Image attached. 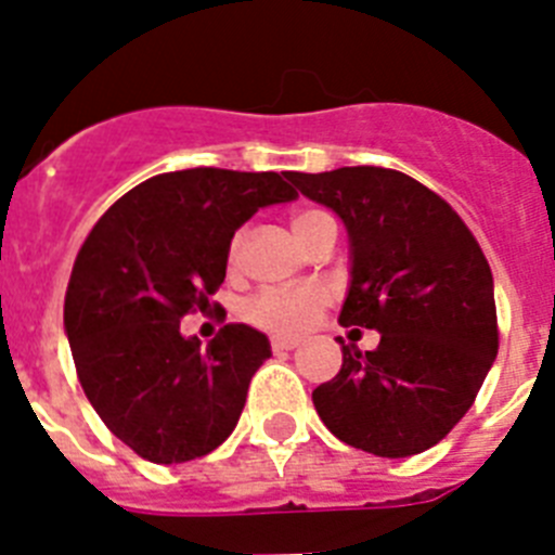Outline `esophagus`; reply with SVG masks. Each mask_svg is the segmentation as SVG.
<instances>
[{
	"instance_id": "esophagus-1",
	"label": "esophagus",
	"mask_w": 555,
	"mask_h": 555,
	"mask_svg": "<svg viewBox=\"0 0 555 555\" xmlns=\"http://www.w3.org/2000/svg\"><path fill=\"white\" fill-rule=\"evenodd\" d=\"M302 338H294V336H272L269 347L272 352H283V350H294V347H300Z\"/></svg>"
}]
</instances>
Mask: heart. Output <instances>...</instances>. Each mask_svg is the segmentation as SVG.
Instances as JSON below:
<instances>
[{
    "mask_svg": "<svg viewBox=\"0 0 555 555\" xmlns=\"http://www.w3.org/2000/svg\"><path fill=\"white\" fill-rule=\"evenodd\" d=\"M292 230L294 235L300 238V244L317 242L320 235L336 233V219H333L331 210L325 208H300L292 214ZM244 247V233H238L230 238L228 247V267H238V258H242ZM327 302H331V292L320 283H306V286H292V288H263L247 302L244 313L255 327L269 333H283V336H292V333H302L320 320V313L325 311Z\"/></svg>",
    "mask_w": 555,
    "mask_h": 555,
    "instance_id": "obj_1",
    "label": "heart"
}]
</instances>
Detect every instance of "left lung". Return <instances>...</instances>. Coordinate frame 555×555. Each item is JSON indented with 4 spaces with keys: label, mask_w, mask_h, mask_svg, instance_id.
I'll list each match as a JSON object with an SVG mask.
<instances>
[{
    "label": "left lung",
    "mask_w": 555,
    "mask_h": 555,
    "mask_svg": "<svg viewBox=\"0 0 555 555\" xmlns=\"http://www.w3.org/2000/svg\"><path fill=\"white\" fill-rule=\"evenodd\" d=\"M306 197L345 219L352 283L338 322L380 331L313 389L341 442L384 459L434 448L473 409L498 356L492 269L473 230L436 191L384 166L288 175Z\"/></svg>",
    "instance_id": "obj_1"
}]
</instances>
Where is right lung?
Masks as SVG:
<instances>
[{
	"label": "right lung",
	"mask_w": 555,
	"mask_h": 555,
	"mask_svg": "<svg viewBox=\"0 0 555 555\" xmlns=\"http://www.w3.org/2000/svg\"><path fill=\"white\" fill-rule=\"evenodd\" d=\"M294 197L278 171H166L127 191L86 235L63 325L88 403L141 459L183 464L233 434L269 358L267 336L224 325L199 350L180 320L208 313L235 230L263 205Z\"/></svg>",
	"instance_id": "right-lung-1"
}]
</instances>
